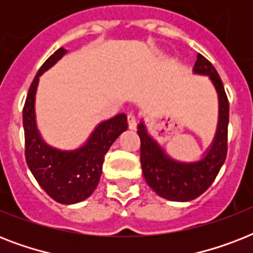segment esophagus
Instances as JSON below:
<instances>
[{"label": "esophagus", "mask_w": 253, "mask_h": 253, "mask_svg": "<svg viewBox=\"0 0 253 253\" xmlns=\"http://www.w3.org/2000/svg\"><path fill=\"white\" fill-rule=\"evenodd\" d=\"M127 122H128V127H130L131 130L136 128V125H138V119H136V115H135L134 113H130V114L127 115Z\"/></svg>", "instance_id": "obj_1"}]
</instances>
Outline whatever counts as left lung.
Listing matches in <instances>:
<instances>
[{
  "mask_svg": "<svg viewBox=\"0 0 253 253\" xmlns=\"http://www.w3.org/2000/svg\"><path fill=\"white\" fill-rule=\"evenodd\" d=\"M193 72L209 76L215 86L219 99V119L211 146L201 160L182 163L173 160L147 131L146 125L139 123L140 163L147 184L163 198L176 202H186L200 197L210 188L227 156L228 99L223 83L214 65L201 53L197 55Z\"/></svg>",
  "mask_w": 253,
  "mask_h": 253,
  "instance_id": "1",
  "label": "left lung"
}]
</instances>
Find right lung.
Wrapping results in <instances>:
<instances>
[{"label":"right lung","mask_w":253,"mask_h":253,"mask_svg":"<svg viewBox=\"0 0 253 253\" xmlns=\"http://www.w3.org/2000/svg\"><path fill=\"white\" fill-rule=\"evenodd\" d=\"M65 53L64 48L55 51L34 77L23 107V128L26 162L38 184L56 202L72 205L86 200L94 192L102 174L105 155L128 125L123 113L103 121L84 146L73 151L57 150L44 143L35 121L38 83L42 73L56 64Z\"/></svg>","instance_id":"obj_1"}]
</instances>
